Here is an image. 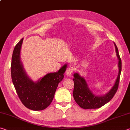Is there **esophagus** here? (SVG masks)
<instances>
[{
    "label": "esophagus",
    "mask_w": 130,
    "mask_h": 130,
    "mask_svg": "<svg viewBox=\"0 0 130 130\" xmlns=\"http://www.w3.org/2000/svg\"><path fill=\"white\" fill-rule=\"evenodd\" d=\"M72 72H73V69L71 68H68L66 70V74L67 76H70L72 73Z\"/></svg>",
    "instance_id": "obj_1"
}]
</instances>
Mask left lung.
Returning a JSON list of instances; mask_svg holds the SVG:
<instances>
[{"instance_id": "left-lung-1", "label": "left lung", "mask_w": 130, "mask_h": 130, "mask_svg": "<svg viewBox=\"0 0 130 130\" xmlns=\"http://www.w3.org/2000/svg\"><path fill=\"white\" fill-rule=\"evenodd\" d=\"M115 47V51L117 56L119 69L118 74L115 83L111 89L104 94H95L89 88L84 77L80 76L78 72H75L73 74V80L74 83L73 97L75 102L81 108L83 109H96L107 104L111 100L117 91L119 78L122 71V61L119 54L118 47L113 42Z\"/></svg>"}]
</instances>
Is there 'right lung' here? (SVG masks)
I'll return each mask as SVG.
<instances>
[{
  "instance_id": "right-lung-1",
  "label": "right lung",
  "mask_w": 130,
  "mask_h": 130,
  "mask_svg": "<svg viewBox=\"0 0 130 130\" xmlns=\"http://www.w3.org/2000/svg\"><path fill=\"white\" fill-rule=\"evenodd\" d=\"M23 38L17 43L12 56L11 72L13 84L22 103L27 108L41 111L51 104L58 84L64 77L65 63L58 71L49 73L33 81L27 75L21 59Z\"/></svg>"
}]
</instances>
